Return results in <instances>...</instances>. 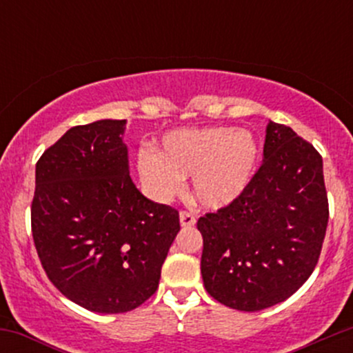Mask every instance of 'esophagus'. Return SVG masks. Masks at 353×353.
I'll use <instances>...</instances> for the list:
<instances>
[{
    "label": "esophagus",
    "instance_id": "1",
    "mask_svg": "<svg viewBox=\"0 0 353 353\" xmlns=\"http://www.w3.org/2000/svg\"><path fill=\"white\" fill-rule=\"evenodd\" d=\"M179 221L182 228H192V225L196 224V217H194V214L185 212V210H182L179 214Z\"/></svg>",
    "mask_w": 353,
    "mask_h": 353
}]
</instances>
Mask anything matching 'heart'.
I'll list each match as a JSON object with an SVG mask.
<instances>
[{"instance_id": "b5f03b06", "label": "heart", "mask_w": 353, "mask_h": 353, "mask_svg": "<svg viewBox=\"0 0 353 353\" xmlns=\"http://www.w3.org/2000/svg\"><path fill=\"white\" fill-rule=\"evenodd\" d=\"M261 163V144L245 129L230 125L182 128L163 137L159 151L141 149L136 171L149 197L169 202L179 196L184 179L202 209L232 205L252 184Z\"/></svg>"}]
</instances>
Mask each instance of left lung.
<instances>
[{"label":"left lung","instance_id":"1","mask_svg":"<svg viewBox=\"0 0 353 353\" xmlns=\"http://www.w3.org/2000/svg\"><path fill=\"white\" fill-rule=\"evenodd\" d=\"M327 222L322 157L289 125L269 121L262 165L244 196L197 221L205 290L242 312L283 302L314 272Z\"/></svg>","mask_w":353,"mask_h":353}]
</instances>
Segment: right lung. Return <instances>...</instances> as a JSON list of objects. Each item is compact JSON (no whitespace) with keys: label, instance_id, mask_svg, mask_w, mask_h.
<instances>
[{"label":"right lung","instance_id":"add662e5","mask_svg":"<svg viewBox=\"0 0 353 353\" xmlns=\"http://www.w3.org/2000/svg\"><path fill=\"white\" fill-rule=\"evenodd\" d=\"M125 119L76 125L36 164L31 229L64 297L123 314L157 290L179 212L149 201L129 176Z\"/></svg>","mask_w":353,"mask_h":353}]
</instances>
